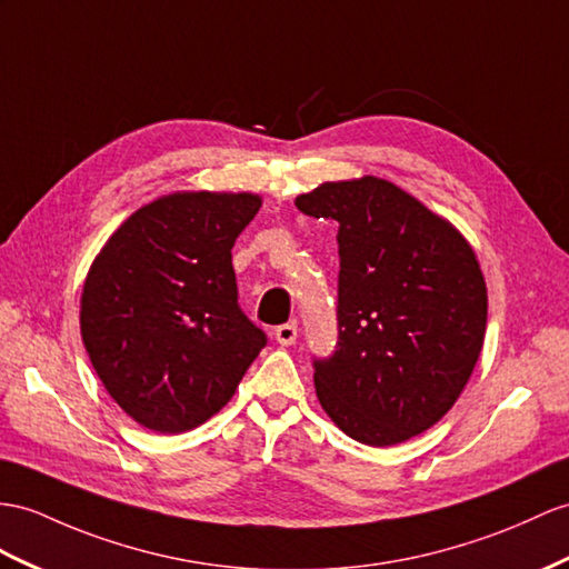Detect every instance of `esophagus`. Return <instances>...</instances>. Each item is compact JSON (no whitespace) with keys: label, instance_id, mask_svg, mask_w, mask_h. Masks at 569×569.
<instances>
[{"label":"esophagus","instance_id":"1","mask_svg":"<svg viewBox=\"0 0 569 569\" xmlns=\"http://www.w3.org/2000/svg\"><path fill=\"white\" fill-rule=\"evenodd\" d=\"M274 340L282 345V348H289V345L297 342V326L295 323H282L274 328Z\"/></svg>","mask_w":569,"mask_h":569}]
</instances>
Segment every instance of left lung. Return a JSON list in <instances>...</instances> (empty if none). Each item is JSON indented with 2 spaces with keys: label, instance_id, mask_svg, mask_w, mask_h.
Instances as JSON below:
<instances>
[{
  "label": "left lung",
  "instance_id": "obj_1",
  "mask_svg": "<svg viewBox=\"0 0 569 569\" xmlns=\"http://www.w3.org/2000/svg\"><path fill=\"white\" fill-rule=\"evenodd\" d=\"M338 221V342L313 357L328 418L369 447L439 422L480 357L488 289L449 221L381 178L323 183L297 198Z\"/></svg>",
  "mask_w": 569,
  "mask_h": 569
}]
</instances>
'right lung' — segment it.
Wrapping results in <instances>:
<instances>
[{"mask_svg":"<svg viewBox=\"0 0 569 569\" xmlns=\"http://www.w3.org/2000/svg\"><path fill=\"white\" fill-rule=\"evenodd\" d=\"M251 192H176L108 239L81 292V338L134 422L178 435L224 408L268 336L239 307L231 248Z\"/></svg>","mask_w":569,"mask_h":569,"instance_id":"add662e5","label":"right lung"}]
</instances>
